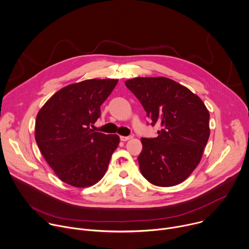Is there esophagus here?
Here are the masks:
<instances>
[{
    "label": "esophagus",
    "mask_w": 249,
    "mask_h": 249,
    "mask_svg": "<svg viewBox=\"0 0 249 249\" xmlns=\"http://www.w3.org/2000/svg\"><path fill=\"white\" fill-rule=\"evenodd\" d=\"M120 138H121L122 141H127V140L131 139L132 136H131V135H128V136H120Z\"/></svg>",
    "instance_id": "esophagus-1"
}]
</instances>
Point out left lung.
<instances>
[{
	"label": "left lung",
	"mask_w": 249,
	"mask_h": 249,
	"mask_svg": "<svg viewBox=\"0 0 249 249\" xmlns=\"http://www.w3.org/2000/svg\"><path fill=\"white\" fill-rule=\"evenodd\" d=\"M125 86L143 106L158 136L141 138L142 176L157 186L180 183L199 164L210 135V115L201 99L167 77H136Z\"/></svg>",
	"instance_id": "8db88e82"
}]
</instances>
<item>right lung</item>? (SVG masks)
<instances>
[{"label":"right lung","mask_w":249,"mask_h":249,"mask_svg":"<svg viewBox=\"0 0 249 249\" xmlns=\"http://www.w3.org/2000/svg\"><path fill=\"white\" fill-rule=\"evenodd\" d=\"M118 79H87L55 93L36 117L35 140L58 178L86 187L106 173L120 137L90 128Z\"/></svg>","instance_id":"right-lung-1"}]
</instances>
